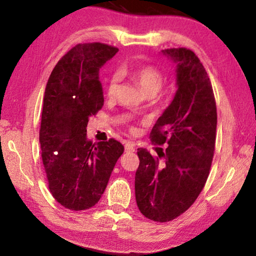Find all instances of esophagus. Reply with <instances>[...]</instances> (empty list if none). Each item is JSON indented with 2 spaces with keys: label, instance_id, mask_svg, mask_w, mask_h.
<instances>
[{
  "label": "esophagus",
  "instance_id": "1",
  "mask_svg": "<svg viewBox=\"0 0 256 256\" xmlns=\"http://www.w3.org/2000/svg\"><path fill=\"white\" fill-rule=\"evenodd\" d=\"M125 151H126V152H134V151H136V144L131 141H128L126 144H125Z\"/></svg>",
  "mask_w": 256,
  "mask_h": 256
}]
</instances>
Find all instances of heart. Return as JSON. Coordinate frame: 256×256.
Returning <instances> with one entry per match:
<instances>
[{
  "instance_id": "obj_1",
  "label": "heart",
  "mask_w": 256,
  "mask_h": 256,
  "mask_svg": "<svg viewBox=\"0 0 256 256\" xmlns=\"http://www.w3.org/2000/svg\"><path fill=\"white\" fill-rule=\"evenodd\" d=\"M120 74L122 76H130L132 80L140 86L141 92H144L146 96H156L162 89L164 84L162 74L160 73L157 68L151 66H142L132 70L128 68H122L120 71ZM118 76H112L107 84V94L110 97H112L118 90Z\"/></svg>"
}]
</instances>
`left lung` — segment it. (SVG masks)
Listing matches in <instances>:
<instances>
[{"mask_svg": "<svg viewBox=\"0 0 256 256\" xmlns=\"http://www.w3.org/2000/svg\"><path fill=\"white\" fill-rule=\"evenodd\" d=\"M176 66L177 90L152 128L158 144L167 141L160 162L148 150L138 149L136 172L138 210L154 222L177 218L193 204L209 176L216 130V107L204 66L192 50H162Z\"/></svg>", "mask_w": 256, "mask_h": 256, "instance_id": "1", "label": "left lung"}]
</instances>
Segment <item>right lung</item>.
I'll return each instance as SVG.
<instances>
[{"mask_svg":"<svg viewBox=\"0 0 256 256\" xmlns=\"http://www.w3.org/2000/svg\"><path fill=\"white\" fill-rule=\"evenodd\" d=\"M100 42L79 44L60 58L47 81L40 142L48 188L60 204L80 211L100 200L124 146L86 138L89 118L104 106L99 70L118 53Z\"/></svg>","mask_w":256,"mask_h":256,"instance_id":"right-lung-1","label":"right lung"}]
</instances>
